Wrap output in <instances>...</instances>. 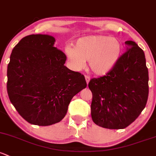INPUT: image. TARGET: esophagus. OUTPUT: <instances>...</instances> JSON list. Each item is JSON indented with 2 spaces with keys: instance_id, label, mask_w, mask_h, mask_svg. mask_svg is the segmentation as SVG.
I'll return each mask as SVG.
<instances>
[{
  "instance_id": "obj_1",
  "label": "esophagus",
  "mask_w": 156,
  "mask_h": 156,
  "mask_svg": "<svg viewBox=\"0 0 156 156\" xmlns=\"http://www.w3.org/2000/svg\"><path fill=\"white\" fill-rule=\"evenodd\" d=\"M85 80H86V82L88 84L90 82V77L88 76V75H85Z\"/></svg>"
}]
</instances>
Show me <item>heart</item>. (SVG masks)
<instances>
[{
	"label": "heart",
	"mask_w": 156,
	"mask_h": 156,
	"mask_svg": "<svg viewBox=\"0 0 156 156\" xmlns=\"http://www.w3.org/2000/svg\"><path fill=\"white\" fill-rule=\"evenodd\" d=\"M121 51V42L117 38L105 35L81 37L76 40L75 47H65V54L74 69H82L88 60L92 72L98 75H105L115 66Z\"/></svg>",
	"instance_id": "b5f03b06"
}]
</instances>
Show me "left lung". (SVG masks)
Listing matches in <instances>:
<instances>
[{
  "mask_svg": "<svg viewBox=\"0 0 156 156\" xmlns=\"http://www.w3.org/2000/svg\"><path fill=\"white\" fill-rule=\"evenodd\" d=\"M125 44L127 50L115 66L88 84L93 93L92 119L105 129L129 126L140 115L148 99L149 74L144 51L133 41Z\"/></svg>",
  "mask_w": 156,
  "mask_h": 156,
  "instance_id": "obj_1",
  "label": "left lung"
}]
</instances>
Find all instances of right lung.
Returning a JSON list of instances; mask_svg holds the SVG:
<instances>
[{
	"instance_id": "1",
	"label": "right lung",
	"mask_w": 156,
	"mask_h": 156,
	"mask_svg": "<svg viewBox=\"0 0 156 156\" xmlns=\"http://www.w3.org/2000/svg\"><path fill=\"white\" fill-rule=\"evenodd\" d=\"M55 38L32 34L14 47L7 66V93L29 123L51 126L64 118L74 96L87 87L84 76L64 65L66 56Z\"/></svg>"
}]
</instances>
